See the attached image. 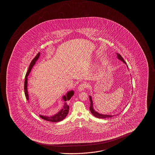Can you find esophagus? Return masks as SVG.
<instances>
[{"label": "esophagus", "mask_w": 155, "mask_h": 155, "mask_svg": "<svg viewBox=\"0 0 155 155\" xmlns=\"http://www.w3.org/2000/svg\"><path fill=\"white\" fill-rule=\"evenodd\" d=\"M86 87H87V85L86 84H85V83H81L80 85H79L78 89L79 91H83Z\"/></svg>", "instance_id": "1"}]
</instances>
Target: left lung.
<instances>
[{
  "label": "left lung",
  "instance_id": "8db88e82",
  "mask_svg": "<svg viewBox=\"0 0 155 155\" xmlns=\"http://www.w3.org/2000/svg\"><path fill=\"white\" fill-rule=\"evenodd\" d=\"M117 58L121 60L122 61H123L124 64H127V63L125 62L124 60L123 59V58L122 57L120 54L119 53H117ZM89 100H90V102H91V104H90V107H89V110L91 112V114L93 115L94 117H96L97 118H100V119H105V118H110L112 117H114V115H103L100 114L98 113L96 111L94 110L93 108V102H92V99H91V97L89 96Z\"/></svg>",
  "mask_w": 155,
  "mask_h": 155
}]
</instances>
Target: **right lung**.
I'll return each mask as SVG.
<instances>
[{
	"instance_id": "1",
	"label": "right lung",
	"mask_w": 155,
	"mask_h": 155,
	"mask_svg": "<svg viewBox=\"0 0 155 155\" xmlns=\"http://www.w3.org/2000/svg\"><path fill=\"white\" fill-rule=\"evenodd\" d=\"M39 56H40V53H38V54L35 56V57L32 60V61L30 64V66H29L28 72H27L25 75V81H24V91H25V95L26 98L27 100H28V99H29L28 98V88H27V87H28V76L30 72H31L33 67L35 64V62L37 61V60L38 59ZM74 92L73 91H71L68 92L67 93L66 96H64L63 100L64 101V107L58 113L55 114L54 115L51 116V117L43 116V115H40V117L41 118L45 120L52 122H60V121H62V120H64L68 114L69 109V106L67 104V101H69L71 97H72V96L74 95Z\"/></svg>"
}]
</instances>
